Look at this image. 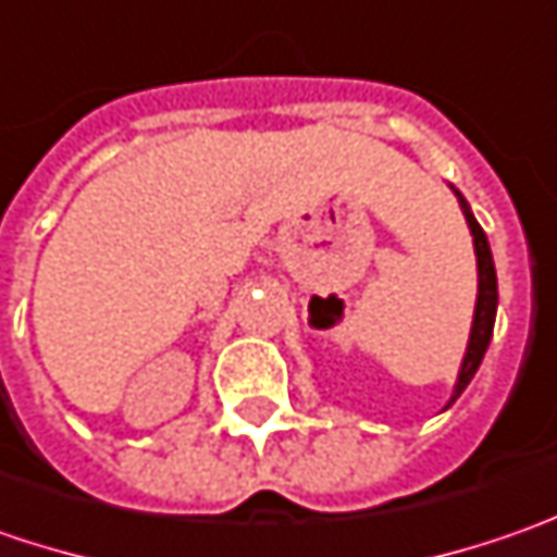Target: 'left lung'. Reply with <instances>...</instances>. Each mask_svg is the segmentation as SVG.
Listing matches in <instances>:
<instances>
[{"mask_svg":"<svg viewBox=\"0 0 557 557\" xmlns=\"http://www.w3.org/2000/svg\"><path fill=\"white\" fill-rule=\"evenodd\" d=\"M458 196V206L465 211V221L471 227L473 236V255H476V305H473V321H471V336H468V349H465V358H461V368H458V380H455V389H451V399L448 405L458 399L468 383L476 374L483 355L490 349V339H493V326H496V308H498V280H496V264H493V252H490V239L483 227L476 224L468 199L455 189ZM446 405V408H448Z\"/></svg>","mask_w":557,"mask_h":557,"instance_id":"8db88e82","label":"left lung"}]
</instances>
